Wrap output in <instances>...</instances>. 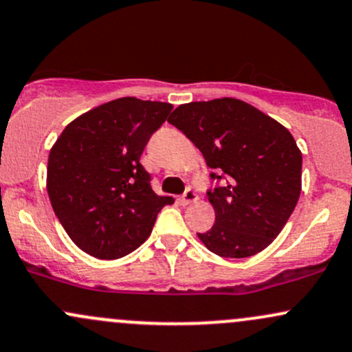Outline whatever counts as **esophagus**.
<instances>
[{
    "label": "esophagus",
    "instance_id": "34e87169",
    "mask_svg": "<svg viewBox=\"0 0 352 352\" xmlns=\"http://www.w3.org/2000/svg\"><path fill=\"white\" fill-rule=\"evenodd\" d=\"M196 199H197V195H196V191L192 188H188L186 191L183 192V196H181V201H183L184 204L192 203V201H196Z\"/></svg>",
    "mask_w": 352,
    "mask_h": 352
}]
</instances>
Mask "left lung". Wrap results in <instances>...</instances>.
<instances>
[{"instance_id": "1", "label": "left lung", "mask_w": 352, "mask_h": 352, "mask_svg": "<svg viewBox=\"0 0 352 352\" xmlns=\"http://www.w3.org/2000/svg\"><path fill=\"white\" fill-rule=\"evenodd\" d=\"M168 123L197 146L218 183L206 192L216 221L197 238L232 259L270 246L301 195L302 155L293 134L234 98L181 104Z\"/></svg>"}]
</instances>
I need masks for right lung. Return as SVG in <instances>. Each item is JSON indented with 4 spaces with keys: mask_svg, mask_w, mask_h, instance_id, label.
Here are the masks:
<instances>
[{
    "mask_svg": "<svg viewBox=\"0 0 352 352\" xmlns=\"http://www.w3.org/2000/svg\"><path fill=\"white\" fill-rule=\"evenodd\" d=\"M173 104L120 98L76 118L50 151L48 195L54 214L80 250L118 259L151 234L173 197L157 196L140 163Z\"/></svg>",
    "mask_w": 352,
    "mask_h": 352,
    "instance_id": "1",
    "label": "right lung"
}]
</instances>
